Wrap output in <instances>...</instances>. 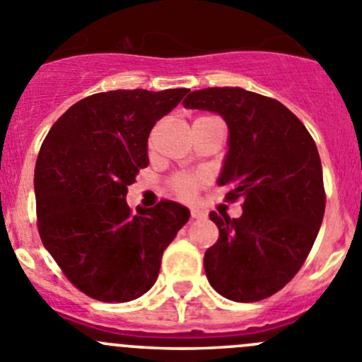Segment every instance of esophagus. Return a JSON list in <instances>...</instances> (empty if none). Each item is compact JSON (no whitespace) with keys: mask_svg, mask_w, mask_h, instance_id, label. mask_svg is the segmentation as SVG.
<instances>
[{"mask_svg":"<svg viewBox=\"0 0 362 362\" xmlns=\"http://www.w3.org/2000/svg\"><path fill=\"white\" fill-rule=\"evenodd\" d=\"M206 217V214H204L203 210H199V208H191V218H196V221H202V218Z\"/></svg>","mask_w":362,"mask_h":362,"instance_id":"esophagus-1","label":"esophagus"}]
</instances>
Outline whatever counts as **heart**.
<instances>
[{"label":"heart","instance_id":"obj_1","mask_svg":"<svg viewBox=\"0 0 362 362\" xmlns=\"http://www.w3.org/2000/svg\"><path fill=\"white\" fill-rule=\"evenodd\" d=\"M198 119H204V117H198ZM204 182H206L204 173H178L170 178L168 187L173 192V196L185 199V202H191V199L196 198Z\"/></svg>","mask_w":362,"mask_h":362}]
</instances>
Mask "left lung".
Returning <instances> with one entry per match:
<instances>
[{"label":"left lung","instance_id":"left-lung-1","mask_svg":"<svg viewBox=\"0 0 362 362\" xmlns=\"http://www.w3.org/2000/svg\"><path fill=\"white\" fill-rule=\"evenodd\" d=\"M185 108L210 110L229 127V152L218 185L243 214L210 211L218 240L204 252L208 282L224 298L254 303L279 293L312 250L326 191L319 151L301 120L273 98L240 89L194 90Z\"/></svg>","mask_w":362,"mask_h":362}]
</instances>
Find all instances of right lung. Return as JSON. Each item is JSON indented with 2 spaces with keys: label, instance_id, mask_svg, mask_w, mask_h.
<instances>
[{
  "label": "right lung",
  "instance_id": "right-lung-1",
  "mask_svg": "<svg viewBox=\"0 0 362 362\" xmlns=\"http://www.w3.org/2000/svg\"><path fill=\"white\" fill-rule=\"evenodd\" d=\"M108 90L69 107L35 166L36 226L64 276L89 298L126 303L156 284L163 252L189 210L163 199L133 214L127 187L147 168L151 129L187 94Z\"/></svg>",
  "mask_w": 362,
  "mask_h": 362
}]
</instances>
